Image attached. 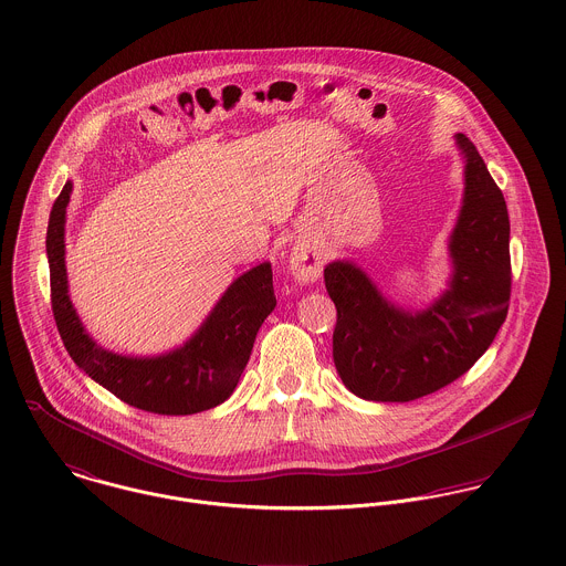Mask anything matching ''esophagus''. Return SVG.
<instances>
[{"label":"esophagus","instance_id":"1","mask_svg":"<svg viewBox=\"0 0 566 566\" xmlns=\"http://www.w3.org/2000/svg\"><path fill=\"white\" fill-rule=\"evenodd\" d=\"M290 272L298 283H314L323 274V261L310 248H294L290 254Z\"/></svg>","mask_w":566,"mask_h":566}]
</instances>
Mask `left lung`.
<instances>
[{
    "instance_id": "left-lung-1",
    "label": "left lung",
    "mask_w": 566,
    "mask_h": 566,
    "mask_svg": "<svg viewBox=\"0 0 566 566\" xmlns=\"http://www.w3.org/2000/svg\"><path fill=\"white\" fill-rule=\"evenodd\" d=\"M467 157L464 207L451 235V290L427 312L388 305L350 263H328L324 285L335 303L333 361L344 386L368 401L405 403L460 379L505 323L512 292L510 218L475 144L458 135Z\"/></svg>"
}]
</instances>
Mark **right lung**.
<instances>
[{"mask_svg":"<svg viewBox=\"0 0 566 566\" xmlns=\"http://www.w3.org/2000/svg\"><path fill=\"white\" fill-rule=\"evenodd\" d=\"M72 182L59 193L48 224L52 312L70 357L119 401L161 416H187L224 403L248 364L259 326L276 305L272 265L240 276L220 298L202 328L163 357H124L99 348L82 328L67 296L65 209Z\"/></svg>","mask_w":566,"mask_h":566,"instance_id":"1","label":"right lung"}]
</instances>
